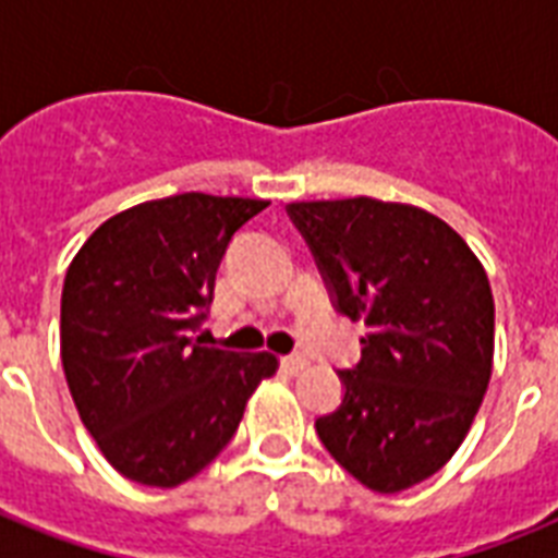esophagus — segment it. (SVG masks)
<instances>
[{"label": "esophagus", "instance_id": "obj_1", "mask_svg": "<svg viewBox=\"0 0 558 558\" xmlns=\"http://www.w3.org/2000/svg\"><path fill=\"white\" fill-rule=\"evenodd\" d=\"M280 365H283V371L289 373H301L306 367V359L301 356V353H292V356L280 359Z\"/></svg>", "mask_w": 558, "mask_h": 558}]
</instances>
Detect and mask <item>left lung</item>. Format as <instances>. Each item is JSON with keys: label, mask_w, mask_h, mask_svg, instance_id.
Instances as JSON below:
<instances>
[{"label": "left lung", "mask_w": 558, "mask_h": 558, "mask_svg": "<svg viewBox=\"0 0 558 558\" xmlns=\"http://www.w3.org/2000/svg\"><path fill=\"white\" fill-rule=\"evenodd\" d=\"M287 210L336 310L367 327L359 365L339 371L341 405L315 432L359 484L402 493L449 463L484 402L495 350L484 266L414 205L356 196Z\"/></svg>", "instance_id": "1"}]
</instances>
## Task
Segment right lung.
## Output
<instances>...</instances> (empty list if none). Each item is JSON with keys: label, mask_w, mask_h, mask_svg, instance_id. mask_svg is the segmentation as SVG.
I'll return each instance as SVG.
<instances>
[{"label": "right lung", "mask_w": 558, "mask_h": 558, "mask_svg": "<svg viewBox=\"0 0 558 558\" xmlns=\"http://www.w3.org/2000/svg\"><path fill=\"white\" fill-rule=\"evenodd\" d=\"M269 202L179 193L109 217L74 254L60 301V356L104 458L144 486L199 475L234 437L271 353L202 348L231 236Z\"/></svg>", "instance_id": "obj_1"}]
</instances>
